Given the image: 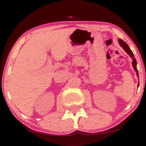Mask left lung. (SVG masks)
Listing matches in <instances>:
<instances>
[{"instance_id": "8db88e82", "label": "left lung", "mask_w": 146, "mask_h": 146, "mask_svg": "<svg viewBox=\"0 0 146 146\" xmlns=\"http://www.w3.org/2000/svg\"><path fill=\"white\" fill-rule=\"evenodd\" d=\"M118 42H119V44L120 45V46L122 47V48L124 49V50L125 51V52L127 53L130 56V57L133 60L132 61V64H133V68L135 69V71H136V73H137V77L139 78V73H138V71H137V61H136V59L135 58V56H134V54H133V52L131 51V49L129 48V45H128L126 43L124 42V41H122V39H120V38H119L118 39ZM138 86H139V83H138Z\"/></svg>"}]
</instances>
